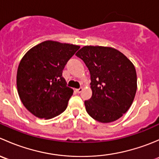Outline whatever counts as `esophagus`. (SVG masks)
I'll use <instances>...</instances> for the list:
<instances>
[{"label":"esophagus","instance_id":"34e87169","mask_svg":"<svg viewBox=\"0 0 159 159\" xmlns=\"http://www.w3.org/2000/svg\"><path fill=\"white\" fill-rule=\"evenodd\" d=\"M82 90H83L82 88H79V89H75V91H76L78 93H81V91H82Z\"/></svg>","mask_w":159,"mask_h":159}]
</instances>
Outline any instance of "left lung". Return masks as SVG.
Masks as SVG:
<instances>
[{
    "label": "left lung",
    "instance_id": "1",
    "mask_svg": "<svg viewBox=\"0 0 159 159\" xmlns=\"http://www.w3.org/2000/svg\"><path fill=\"white\" fill-rule=\"evenodd\" d=\"M75 55L91 75L92 96L84 102L88 114L102 123L118 120L135 96L137 75L132 62L118 50L103 46H84Z\"/></svg>",
    "mask_w": 159,
    "mask_h": 159
}]
</instances>
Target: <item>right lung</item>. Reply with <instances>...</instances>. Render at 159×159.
<instances>
[{
  "mask_svg": "<svg viewBox=\"0 0 159 159\" xmlns=\"http://www.w3.org/2000/svg\"><path fill=\"white\" fill-rule=\"evenodd\" d=\"M79 48L75 44L46 41L22 57L17 72V92L32 115L50 119L66 109L73 89L67 86L62 72Z\"/></svg>",
  "mask_w": 159,
  "mask_h": 159,
  "instance_id": "add662e5",
  "label": "right lung"
}]
</instances>
